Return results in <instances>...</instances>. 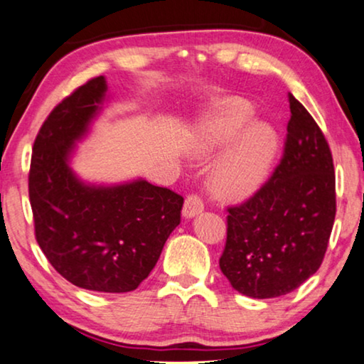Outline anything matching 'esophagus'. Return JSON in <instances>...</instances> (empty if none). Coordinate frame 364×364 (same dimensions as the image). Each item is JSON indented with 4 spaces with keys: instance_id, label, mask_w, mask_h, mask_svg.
I'll return each instance as SVG.
<instances>
[{
    "instance_id": "esophagus-1",
    "label": "esophagus",
    "mask_w": 364,
    "mask_h": 364,
    "mask_svg": "<svg viewBox=\"0 0 364 364\" xmlns=\"http://www.w3.org/2000/svg\"><path fill=\"white\" fill-rule=\"evenodd\" d=\"M203 211H204V203H203V199L198 196V194H189V196L184 199L183 216L186 219L198 216V214H201Z\"/></svg>"
}]
</instances>
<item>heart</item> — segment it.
<instances>
[{
  "label": "heart",
  "instance_id": "heart-1",
  "mask_svg": "<svg viewBox=\"0 0 364 364\" xmlns=\"http://www.w3.org/2000/svg\"><path fill=\"white\" fill-rule=\"evenodd\" d=\"M254 109L247 100L229 97L208 112L193 133V151L209 156L229 142L211 175L218 196L242 201L267 180L277 155L279 136L269 124L252 122Z\"/></svg>",
  "mask_w": 364,
  "mask_h": 364
}]
</instances>
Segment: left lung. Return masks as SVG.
I'll return each instance as SVG.
<instances>
[{
    "label": "left lung",
    "instance_id": "left-lung-1",
    "mask_svg": "<svg viewBox=\"0 0 364 364\" xmlns=\"http://www.w3.org/2000/svg\"><path fill=\"white\" fill-rule=\"evenodd\" d=\"M284 156L262 188L228 208L219 267L232 289L274 299L299 289L323 262L336 214L333 158L320 127L289 94Z\"/></svg>",
    "mask_w": 364,
    "mask_h": 364
}]
</instances>
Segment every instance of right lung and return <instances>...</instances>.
I'll return each mask as SVG.
<instances>
[{
	"label": "right lung",
	"instance_id": "obj_1",
	"mask_svg": "<svg viewBox=\"0 0 364 364\" xmlns=\"http://www.w3.org/2000/svg\"><path fill=\"white\" fill-rule=\"evenodd\" d=\"M107 95L104 75L87 82L50 112L34 140L29 201L34 232L50 265L80 289L132 291L155 267L180 224L183 196L138 180L90 184L70 168Z\"/></svg>",
	"mask_w": 364,
	"mask_h": 364
}]
</instances>
